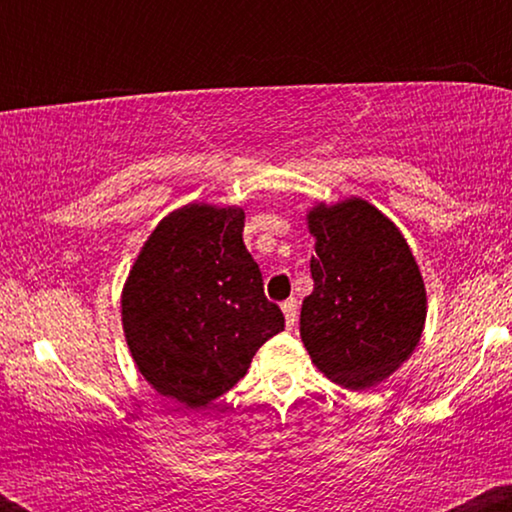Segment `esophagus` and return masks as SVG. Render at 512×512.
<instances>
[{"mask_svg":"<svg viewBox=\"0 0 512 512\" xmlns=\"http://www.w3.org/2000/svg\"><path fill=\"white\" fill-rule=\"evenodd\" d=\"M281 310H284L286 327L293 330V325H296V320H298V301H296V298H289V301L281 303Z\"/></svg>","mask_w":512,"mask_h":512,"instance_id":"obj_1","label":"esophagus"}]
</instances>
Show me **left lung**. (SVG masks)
Here are the masks:
<instances>
[{
	"instance_id": "8db88e82",
	"label": "left lung",
	"mask_w": 512,
	"mask_h": 512,
	"mask_svg": "<svg viewBox=\"0 0 512 512\" xmlns=\"http://www.w3.org/2000/svg\"><path fill=\"white\" fill-rule=\"evenodd\" d=\"M315 255L301 339L320 373L370 390L414 354L426 325V286L407 238L361 197L317 202L305 214Z\"/></svg>"
}]
</instances>
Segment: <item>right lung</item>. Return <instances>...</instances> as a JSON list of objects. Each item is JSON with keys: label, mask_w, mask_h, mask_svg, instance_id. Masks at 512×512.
<instances>
[{"label": "right lung", "mask_w": 512, "mask_h": 512, "mask_svg": "<svg viewBox=\"0 0 512 512\" xmlns=\"http://www.w3.org/2000/svg\"><path fill=\"white\" fill-rule=\"evenodd\" d=\"M245 211L192 202L170 211L134 257L120 310L134 366L158 395L202 409L248 373L284 330L243 243Z\"/></svg>", "instance_id": "add662e5"}]
</instances>
